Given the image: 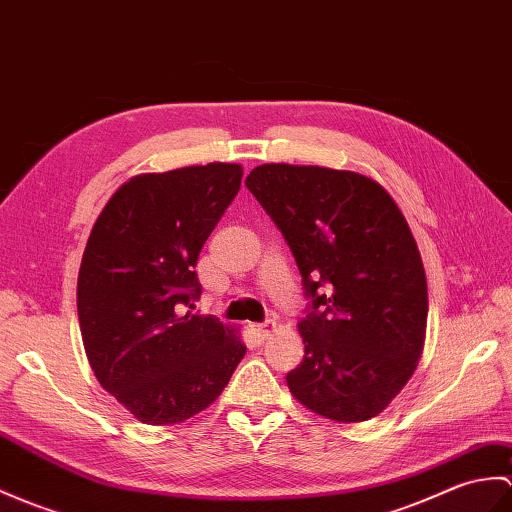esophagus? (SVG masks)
Returning <instances> with one entry per match:
<instances>
[{
  "label": "esophagus",
  "mask_w": 512,
  "mask_h": 512,
  "mask_svg": "<svg viewBox=\"0 0 512 512\" xmlns=\"http://www.w3.org/2000/svg\"><path fill=\"white\" fill-rule=\"evenodd\" d=\"M272 331H275V323L272 320H266V323H257L253 325V334L259 338V340H266Z\"/></svg>",
  "instance_id": "34e87169"
}]
</instances>
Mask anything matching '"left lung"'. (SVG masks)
Listing matches in <instances>:
<instances>
[{
    "mask_svg": "<svg viewBox=\"0 0 512 512\" xmlns=\"http://www.w3.org/2000/svg\"><path fill=\"white\" fill-rule=\"evenodd\" d=\"M246 187L288 242L310 299L303 362L285 382L320 417H377L419 364L427 281L406 218L373 178L264 163Z\"/></svg>",
    "mask_w": 512,
    "mask_h": 512,
    "instance_id": "8db88e82",
    "label": "left lung"
}]
</instances>
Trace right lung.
<instances>
[{"instance_id": "1", "label": "right lung", "mask_w": 512, "mask_h": 512, "mask_svg": "<svg viewBox=\"0 0 512 512\" xmlns=\"http://www.w3.org/2000/svg\"><path fill=\"white\" fill-rule=\"evenodd\" d=\"M242 165L139 174L95 220L78 272V320L95 377L148 425L209 408L246 347L237 327L192 312L202 244L240 192Z\"/></svg>"}]
</instances>
